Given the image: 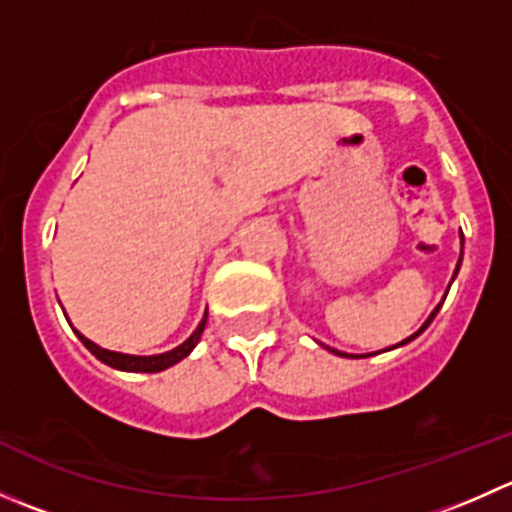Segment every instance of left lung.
Returning <instances> with one entry per match:
<instances>
[{"mask_svg":"<svg viewBox=\"0 0 512 512\" xmlns=\"http://www.w3.org/2000/svg\"><path fill=\"white\" fill-rule=\"evenodd\" d=\"M458 267H461V262H458ZM438 307H441V304H438ZM438 307L436 309H433V314H431V317H428V322L426 324H423V327L421 329H418V332L414 334V337H418V334H421L423 332V329H426L428 327V324H431V319L433 317H436V312H438ZM414 337H409V339H404V342H401V344H406V342H411V339H414ZM401 344H396V347H401ZM332 352H334V349H332ZM334 354H339V352H334ZM339 356H347V354H339Z\"/></svg>","mask_w":512,"mask_h":512,"instance_id":"left-lung-1","label":"left lung"}]
</instances>
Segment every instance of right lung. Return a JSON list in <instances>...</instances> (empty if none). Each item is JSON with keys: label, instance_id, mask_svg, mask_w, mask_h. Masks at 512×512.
<instances>
[{"label": "right lung", "instance_id": "right-lung-1", "mask_svg": "<svg viewBox=\"0 0 512 512\" xmlns=\"http://www.w3.org/2000/svg\"><path fill=\"white\" fill-rule=\"evenodd\" d=\"M205 322H208V312H205L203 322L198 324V329H195L193 334H190V339H185L180 347H175L173 352H165V354H156V356H133V354H118V352H108V349H101L98 344L91 342V339H86L81 332H74L79 334V339L84 342V347L89 349L91 354L96 356V359H101L103 364L113 366V369H121V371H143V374H156V371H163L168 369V366L178 364L180 359H185L190 352H193V347L198 344L200 334H203L205 329Z\"/></svg>", "mask_w": 512, "mask_h": 512}]
</instances>
